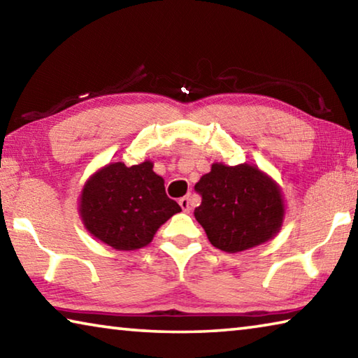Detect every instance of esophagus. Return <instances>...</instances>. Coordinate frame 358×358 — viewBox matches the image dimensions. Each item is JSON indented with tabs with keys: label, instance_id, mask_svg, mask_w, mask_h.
Here are the masks:
<instances>
[{
	"label": "esophagus",
	"instance_id": "obj_1",
	"mask_svg": "<svg viewBox=\"0 0 358 358\" xmlns=\"http://www.w3.org/2000/svg\"><path fill=\"white\" fill-rule=\"evenodd\" d=\"M178 203H180V207H181V210L185 211V213H189L191 211V197L189 196H185V197H181L180 201H178Z\"/></svg>",
	"mask_w": 358,
	"mask_h": 358
}]
</instances>
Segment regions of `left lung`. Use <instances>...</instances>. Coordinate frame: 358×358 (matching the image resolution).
<instances>
[{"label": "left lung", "mask_w": 358, "mask_h": 358, "mask_svg": "<svg viewBox=\"0 0 358 358\" xmlns=\"http://www.w3.org/2000/svg\"><path fill=\"white\" fill-rule=\"evenodd\" d=\"M202 203L194 210L210 243L224 252H243L280 232L286 215L281 186L254 164L213 162L196 183Z\"/></svg>", "instance_id": "8db88e82"}]
</instances>
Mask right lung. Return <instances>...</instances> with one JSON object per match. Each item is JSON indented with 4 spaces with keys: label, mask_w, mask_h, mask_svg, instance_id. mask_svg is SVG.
I'll return each instance as SVG.
<instances>
[{
    "label": "right lung",
    "mask_w": 358,
    "mask_h": 358,
    "mask_svg": "<svg viewBox=\"0 0 358 358\" xmlns=\"http://www.w3.org/2000/svg\"><path fill=\"white\" fill-rule=\"evenodd\" d=\"M180 211L150 159L131 167L121 161L108 162L90 175L78 196L83 227L117 251L150 245L157 229Z\"/></svg>",
    "instance_id": "1"
}]
</instances>
